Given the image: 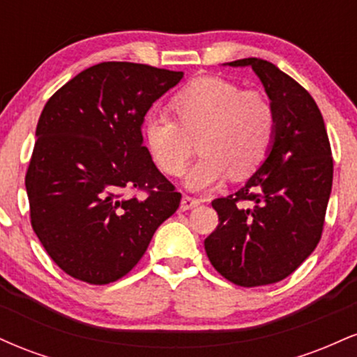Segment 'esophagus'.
I'll use <instances>...</instances> for the list:
<instances>
[{
	"label": "esophagus",
	"instance_id": "obj_1",
	"mask_svg": "<svg viewBox=\"0 0 357 357\" xmlns=\"http://www.w3.org/2000/svg\"><path fill=\"white\" fill-rule=\"evenodd\" d=\"M199 203H202V199H199V198H195V196L184 195L183 199H181V210H183V211L191 210V208L198 206Z\"/></svg>",
	"mask_w": 357,
	"mask_h": 357
}]
</instances>
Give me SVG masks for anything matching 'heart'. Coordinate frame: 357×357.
<instances>
[{
    "label": "heart",
    "mask_w": 357,
    "mask_h": 357,
    "mask_svg": "<svg viewBox=\"0 0 357 357\" xmlns=\"http://www.w3.org/2000/svg\"><path fill=\"white\" fill-rule=\"evenodd\" d=\"M178 117L149 110L142 134L155 166L167 176H181L200 136L202 155L186 174L191 190H208L228 173L241 179L267 158L277 134V110L265 90L243 89L221 77H202L171 99Z\"/></svg>",
    "instance_id": "b5f03b06"
}]
</instances>
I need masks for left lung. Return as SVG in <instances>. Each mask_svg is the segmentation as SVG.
<instances>
[{
  "instance_id": "obj_1",
  "label": "left lung",
  "mask_w": 357,
  "mask_h": 357,
  "mask_svg": "<svg viewBox=\"0 0 357 357\" xmlns=\"http://www.w3.org/2000/svg\"><path fill=\"white\" fill-rule=\"evenodd\" d=\"M250 67L277 110L268 158L241 190L213 199L218 227L204 250L220 275L240 287L284 280L322 236L334 161L317 104L298 82L261 59L230 61Z\"/></svg>"
}]
</instances>
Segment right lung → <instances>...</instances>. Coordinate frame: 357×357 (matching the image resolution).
<instances>
[{
    "label": "right lung",
    "mask_w": 357,
    "mask_h": 357,
    "mask_svg": "<svg viewBox=\"0 0 357 357\" xmlns=\"http://www.w3.org/2000/svg\"><path fill=\"white\" fill-rule=\"evenodd\" d=\"M183 72L102 61L48 99L24 184L31 228L67 275L105 285L130 272L181 192L142 146L146 112Z\"/></svg>",
    "instance_id": "right-lung-1"
}]
</instances>
